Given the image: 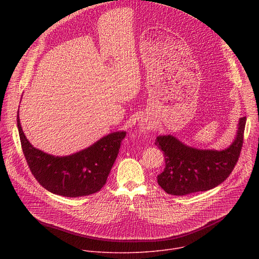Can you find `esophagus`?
<instances>
[{
    "label": "esophagus",
    "instance_id": "obj_1",
    "mask_svg": "<svg viewBox=\"0 0 259 259\" xmlns=\"http://www.w3.org/2000/svg\"><path fill=\"white\" fill-rule=\"evenodd\" d=\"M141 129H142V130H141V131H143V132H145V131H146V130H147V128H146V126H145V125H143V126H142V127H141Z\"/></svg>",
    "mask_w": 259,
    "mask_h": 259
}]
</instances>
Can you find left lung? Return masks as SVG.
Here are the masks:
<instances>
[{
	"label": "left lung",
	"instance_id": "1",
	"mask_svg": "<svg viewBox=\"0 0 259 259\" xmlns=\"http://www.w3.org/2000/svg\"><path fill=\"white\" fill-rule=\"evenodd\" d=\"M246 117L240 118L234 141L225 150H200L175 136L159 135L155 144L164 152L166 166L158 175L159 186L169 195L184 196L209 191L224 182L238 162Z\"/></svg>",
	"mask_w": 259,
	"mask_h": 259
}]
</instances>
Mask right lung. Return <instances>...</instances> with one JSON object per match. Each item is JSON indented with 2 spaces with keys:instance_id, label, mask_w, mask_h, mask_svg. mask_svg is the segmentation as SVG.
I'll use <instances>...</instances> for the list:
<instances>
[{
  "instance_id": "obj_1",
  "label": "right lung",
  "mask_w": 259,
  "mask_h": 259,
  "mask_svg": "<svg viewBox=\"0 0 259 259\" xmlns=\"http://www.w3.org/2000/svg\"><path fill=\"white\" fill-rule=\"evenodd\" d=\"M21 147L28 167L43 188L55 195L76 198L99 192L112 169L125 131L109 133L86 149L68 156H53L27 140L17 113Z\"/></svg>"
}]
</instances>
